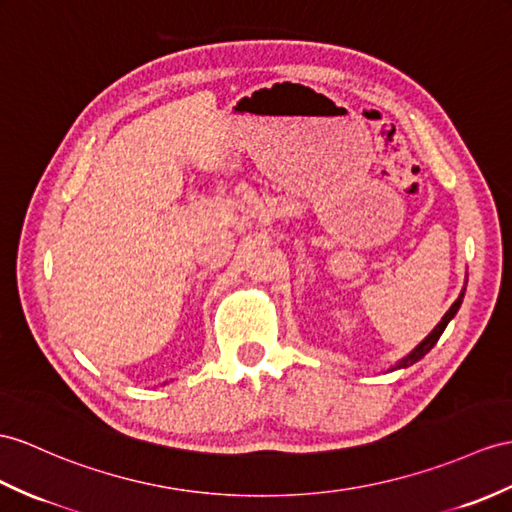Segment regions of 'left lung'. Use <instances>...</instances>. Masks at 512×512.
Returning <instances> with one entry per match:
<instances>
[{"label":"left lung","instance_id":"8db88e82","mask_svg":"<svg viewBox=\"0 0 512 512\" xmlns=\"http://www.w3.org/2000/svg\"><path fill=\"white\" fill-rule=\"evenodd\" d=\"M463 297H465V289H463V293L458 295L456 302L450 306V310H447V313L443 315V319H441L439 323H436V328H434V330H432V332L426 336V339H423V341H421V343L415 347L413 352H410L406 358H402L400 363H397L395 367H391V371H395V369H406V367H410V365H415L417 360H421L423 356H426V354L432 350V347L436 345V341H439V336L443 334V330L447 328V323H450V321L454 319V315L458 313L460 304H463Z\"/></svg>","mask_w":512,"mask_h":512}]
</instances>
